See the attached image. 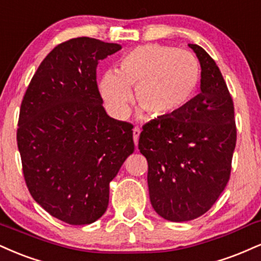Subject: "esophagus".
<instances>
[{"mask_svg":"<svg viewBox=\"0 0 261 261\" xmlns=\"http://www.w3.org/2000/svg\"><path fill=\"white\" fill-rule=\"evenodd\" d=\"M133 134H134V142L137 146V143H139L140 134H141V128L139 126H135L134 130H133Z\"/></svg>","mask_w":261,"mask_h":261,"instance_id":"1","label":"esophagus"}]
</instances>
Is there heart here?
Wrapping results in <instances>:
<instances>
[{
	"label": "heart",
	"mask_w": 261,
	"mask_h": 261,
	"mask_svg": "<svg viewBox=\"0 0 261 261\" xmlns=\"http://www.w3.org/2000/svg\"><path fill=\"white\" fill-rule=\"evenodd\" d=\"M200 75V64L193 53L150 43L125 55L117 73L107 71L99 81V91L108 111L117 118L127 114L133 89L141 108L155 118H168L190 105Z\"/></svg>",
	"instance_id": "obj_1"
}]
</instances>
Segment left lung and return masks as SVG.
Returning <instances> with one entry per match:
<instances>
[{
  "instance_id": "obj_1",
  "label": "left lung",
  "mask_w": 261,
  "mask_h": 261,
  "mask_svg": "<svg viewBox=\"0 0 261 261\" xmlns=\"http://www.w3.org/2000/svg\"><path fill=\"white\" fill-rule=\"evenodd\" d=\"M188 46L199 59L202 92L177 114L143 125L139 140L150 203L174 222L199 218L218 200L230 180L237 139L233 100L220 69L202 47Z\"/></svg>"
}]
</instances>
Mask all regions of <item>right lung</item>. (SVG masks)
Returning a JSON list of instances; mask_svg holds the SVG:
<instances>
[{
    "mask_svg": "<svg viewBox=\"0 0 261 261\" xmlns=\"http://www.w3.org/2000/svg\"><path fill=\"white\" fill-rule=\"evenodd\" d=\"M119 49L91 37L59 43L21 100L17 143L25 184L48 214L69 225L105 214L109 184L135 149L133 125L107 114L96 80L98 62Z\"/></svg>",
    "mask_w": 261,
    "mask_h": 261,
    "instance_id": "right-lung-1",
    "label": "right lung"
}]
</instances>
